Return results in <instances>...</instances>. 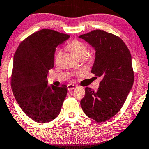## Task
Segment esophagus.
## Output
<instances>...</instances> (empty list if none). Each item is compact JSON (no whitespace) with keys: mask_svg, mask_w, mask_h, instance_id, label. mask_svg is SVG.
I'll return each instance as SVG.
<instances>
[{"mask_svg":"<svg viewBox=\"0 0 149 149\" xmlns=\"http://www.w3.org/2000/svg\"><path fill=\"white\" fill-rule=\"evenodd\" d=\"M76 88H77L76 85H74V84H68V90L69 91H73V90Z\"/></svg>","mask_w":149,"mask_h":149,"instance_id":"1","label":"esophagus"}]
</instances>
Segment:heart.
I'll list each match as a JSON object with an SVG mask.
<instances>
[{
  "label": "heart",
  "mask_w": 149,
  "mask_h": 149,
  "mask_svg": "<svg viewBox=\"0 0 149 149\" xmlns=\"http://www.w3.org/2000/svg\"><path fill=\"white\" fill-rule=\"evenodd\" d=\"M67 49L70 50L79 59H83L87 55L88 47L84 42L79 40H74L67 46ZM63 52L58 51L55 56L56 63H58L61 59Z\"/></svg>",
  "instance_id": "heart-1"
}]
</instances>
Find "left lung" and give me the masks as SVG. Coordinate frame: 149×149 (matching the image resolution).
Returning <instances> with one entry per match:
<instances>
[{
    "mask_svg": "<svg viewBox=\"0 0 149 149\" xmlns=\"http://www.w3.org/2000/svg\"><path fill=\"white\" fill-rule=\"evenodd\" d=\"M79 38L95 49L91 72L102 77L96 92L86 88L81 107L90 118L103 122L119 111L132 87L134 75L130 52L120 38L103 30H93Z\"/></svg>",
    "mask_w": 149,
    "mask_h": 149,
    "instance_id": "8db88e82",
    "label": "left lung"
}]
</instances>
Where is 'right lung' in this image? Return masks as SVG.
Here are the masks:
<instances>
[{"instance_id": "obj_1", "label": "right lung", "mask_w": 149, "mask_h": 149, "mask_svg": "<svg viewBox=\"0 0 149 149\" xmlns=\"http://www.w3.org/2000/svg\"><path fill=\"white\" fill-rule=\"evenodd\" d=\"M69 38L68 34L43 29L22 41L14 54L13 93L23 111L38 123L55 119L67 96L66 85L49 86L47 76L54 67L56 47Z\"/></svg>"}]
</instances>
